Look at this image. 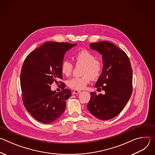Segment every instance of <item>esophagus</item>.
Here are the masks:
<instances>
[{
  "instance_id": "1",
  "label": "esophagus",
  "mask_w": 155,
  "mask_h": 155,
  "mask_svg": "<svg viewBox=\"0 0 155 155\" xmlns=\"http://www.w3.org/2000/svg\"><path fill=\"white\" fill-rule=\"evenodd\" d=\"M80 93V91H78V90H74V91L72 92L73 94H78V93Z\"/></svg>"
}]
</instances>
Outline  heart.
Here are the masks:
<instances>
[{
  "label": "heart",
  "mask_w": 155,
  "mask_h": 155,
  "mask_svg": "<svg viewBox=\"0 0 155 155\" xmlns=\"http://www.w3.org/2000/svg\"><path fill=\"white\" fill-rule=\"evenodd\" d=\"M74 59L77 64L84 65L83 69V75L80 77H74L68 81V86L73 90H83L89 83L91 78L98 79L102 72L103 64L101 61L96 59V55L87 50H81L77 51L74 56ZM74 69L73 64L68 59L62 61L61 65V71L63 75L69 76Z\"/></svg>",
  "instance_id": "heart-1"
}]
</instances>
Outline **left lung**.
I'll return each mask as SVG.
<instances>
[{"mask_svg":"<svg viewBox=\"0 0 155 155\" xmlns=\"http://www.w3.org/2000/svg\"><path fill=\"white\" fill-rule=\"evenodd\" d=\"M90 47L102 54L103 70L95 87L105 94L91 93L87 108L98 119L108 120L122 111L131 96L132 69L127 54L114 44L104 41Z\"/></svg>","mask_w":155,"mask_h":155,"instance_id":"1","label":"left lung"}]
</instances>
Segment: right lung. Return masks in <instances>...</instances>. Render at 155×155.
Here are the masks:
<instances>
[{
    "mask_svg": "<svg viewBox=\"0 0 155 155\" xmlns=\"http://www.w3.org/2000/svg\"><path fill=\"white\" fill-rule=\"evenodd\" d=\"M76 43L47 41L31 52L22 66L20 84L24 105L39 122L51 123L65 111L70 90L62 86L60 93L51 90L50 85L62 78L61 65L65 52Z\"/></svg>",
    "mask_w": 155,
    "mask_h": 155,
    "instance_id": "obj_1",
    "label": "right lung"
}]
</instances>
